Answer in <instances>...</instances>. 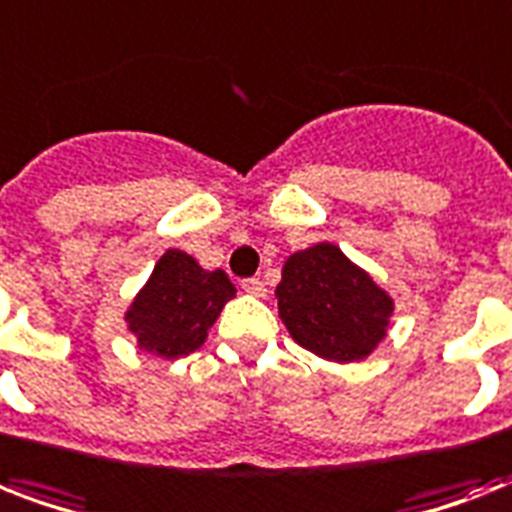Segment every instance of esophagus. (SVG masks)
Segmentation results:
<instances>
[{"mask_svg":"<svg viewBox=\"0 0 512 512\" xmlns=\"http://www.w3.org/2000/svg\"><path fill=\"white\" fill-rule=\"evenodd\" d=\"M241 289L252 297H265V284L260 279H244L241 281Z\"/></svg>","mask_w":512,"mask_h":512,"instance_id":"obj_1","label":"esophagus"}]
</instances>
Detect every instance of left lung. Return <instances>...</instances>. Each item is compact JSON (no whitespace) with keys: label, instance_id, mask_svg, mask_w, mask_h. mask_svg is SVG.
<instances>
[{"label":"left lung","instance_id":"obj_1","mask_svg":"<svg viewBox=\"0 0 512 512\" xmlns=\"http://www.w3.org/2000/svg\"><path fill=\"white\" fill-rule=\"evenodd\" d=\"M276 297L297 345L340 364L369 356L393 313L385 289L327 241L289 257Z\"/></svg>","mask_w":512,"mask_h":512}]
</instances>
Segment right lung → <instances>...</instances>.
I'll return each mask as SVG.
<instances>
[{
  "label": "right lung",
  "instance_id": "right-lung-1",
  "mask_svg": "<svg viewBox=\"0 0 512 512\" xmlns=\"http://www.w3.org/2000/svg\"><path fill=\"white\" fill-rule=\"evenodd\" d=\"M233 295L236 287L223 271H204L191 255L167 249L124 319L148 353L188 356L207 340V329Z\"/></svg>",
  "mask_w": 512,
  "mask_h": 512
}]
</instances>
